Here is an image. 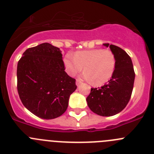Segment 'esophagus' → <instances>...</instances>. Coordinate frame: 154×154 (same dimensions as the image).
<instances>
[{"instance_id": "esophagus-1", "label": "esophagus", "mask_w": 154, "mask_h": 154, "mask_svg": "<svg viewBox=\"0 0 154 154\" xmlns=\"http://www.w3.org/2000/svg\"><path fill=\"white\" fill-rule=\"evenodd\" d=\"M80 84H81V81L80 80H78V79H77V80H76V84H77V86H79Z\"/></svg>"}]
</instances>
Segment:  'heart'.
I'll return each mask as SVG.
<instances>
[{
	"label": "heart",
	"mask_w": 154,
	"mask_h": 154,
	"mask_svg": "<svg viewBox=\"0 0 154 154\" xmlns=\"http://www.w3.org/2000/svg\"><path fill=\"white\" fill-rule=\"evenodd\" d=\"M69 75L75 76L84 67L82 77L92 81L94 85L101 86L111 79L116 68V57L109 49L94 48L78 51L74 56L67 54L64 59Z\"/></svg>",
	"instance_id": "heart-1"
}]
</instances>
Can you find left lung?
<instances>
[{"mask_svg":"<svg viewBox=\"0 0 154 154\" xmlns=\"http://www.w3.org/2000/svg\"><path fill=\"white\" fill-rule=\"evenodd\" d=\"M109 46L116 57L114 74L102 87L91 88L87 97V105L92 112L101 116H112L122 111L131 97L135 73L131 57L119 47L104 43Z\"/></svg>","mask_w":154,"mask_h":154,"instance_id":"8db88e82","label":"left lung"}]
</instances>
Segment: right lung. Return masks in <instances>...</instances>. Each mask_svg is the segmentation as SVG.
<instances>
[{"instance_id":"right-lung-1","label":"right lung","mask_w":154,"mask_h":154,"mask_svg":"<svg viewBox=\"0 0 154 154\" xmlns=\"http://www.w3.org/2000/svg\"><path fill=\"white\" fill-rule=\"evenodd\" d=\"M17 64V91L23 106L42 119H53L67 110L76 80L64 71L59 48L42 43L29 48Z\"/></svg>"}]
</instances>
